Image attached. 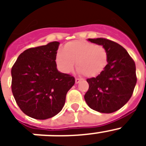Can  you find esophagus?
Returning <instances> with one entry per match:
<instances>
[{
	"mask_svg": "<svg viewBox=\"0 0 146 146\" xmlns=\"http://www.w3.org/2000/svg\"><path fill=\"white\" fill-rule=\"evenodd\" d=\"M80 82V80L78 79V78H75V83H76V84L79 83Z\"/></svg>",
	"mask_w": 146,
	"mask_h": 146,
	"instance_id": "34e87169",
	"label": "esophagus"
}]
</instances>
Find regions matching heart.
I'll return each mask as SVG.
<instances>
[{
  "label": "heart",
  "instance_id": "heart-1",
  "mask_svg": "<svg viewBox=\"0 0 146 146\" xmlns=\"http://www.w3.org/2000/svg\"><path fill=\"white\" fill-rule=\"evenodd\" d=\"M75 61L79 74L94 77L106 67L108 52L102 45L82 40L71 41L58 51L56 64L61 72L69 73L74 68Z\"/></svg>",
  "mask_w": 146,
  "mask_h": 146
}]
</instances>
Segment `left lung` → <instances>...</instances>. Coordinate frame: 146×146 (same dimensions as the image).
Segmentation results:
<instances>
[{"label": "left lung", "instance_id": "left-lung-1", "mask_svg": "<svg viewBox=\"0 0 146 146\" xmlns=\"http://www.w3.org/2000/svg\"><path fill=\"white\" fill-rule=\"evenodd\" d=\"M88 41L106 49L108 61L97 77L87 79L89 88L85 100L91 109L99 113L117 111L128 102L133 94L137 82L135 61L116 42L103 38Z\"/></svg>", "mask_w": 146, "mask_h": 146}]
</instances>
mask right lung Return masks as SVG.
I'll list each match as a JSON object with an SVG mask.
<instances>
[{
    "label": "right lung",
    "mask_w": 146,
    "mask_h": 146,
    "mask_svg": "<svg viewBox=\"0 0 146 146\" xmlns=\"http://www.w3.org/2000/svg\"><path fill=\"white\" fill-rule=\"evenodd\" d=\"M60 42H52L22 52L11 68V91L17 104L29 117L52 118L64 108L74 77L57 69Z\"/></svg>",
    "instance_id": "add662e5"
}]
</instances>
